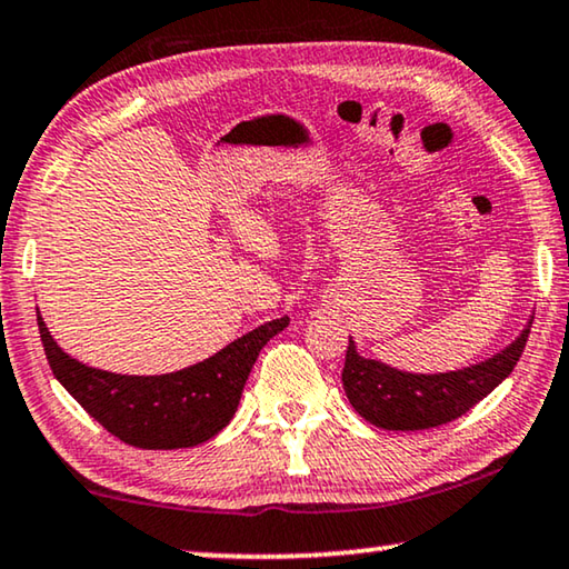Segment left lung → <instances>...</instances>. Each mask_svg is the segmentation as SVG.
Instances as JSON below:
<instances>
[{
  "label": "left lung",
  "instance_id": "obj_1",
  "mask_svg": "<svg viewBox=\"0 0 569 569\" xmlns=\"http://www.w3.org/2000/svg\"><path fill=\"white\" fill-rule=\"evenodd\" d=\"M529 332L531 321L521 337L496 358L442 376H411L383 362L366 360L355 352L350 339L342 370L345 393L352 409L380 429L413 431L442 427L468 413L516 368Z\"/></svg>",
  "mask_w": 569,
  "mask_h": 569
}]
</instances>
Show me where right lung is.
I'll return each mask as SVG.
<instances>
[{
  "mask_svg": "<svg viewBox=\"0 0 569 569\" xmlns=\"http://www.w3.org/2000/svg\"><path fill=\"white\" fill-rule=\"evenodd\" d=\"M286 325L288 317L273 319L199 366L142 378L114 376L68 358L38 313L42 350L53 376L109 435L140 449L193 447L219 435L234 417L262 345Z\"/></svg>",
  "mask_w": 569,
  "mask_h": 569,
  "instance_id": "1",
  "label": "right lung"
}]
</instances>
